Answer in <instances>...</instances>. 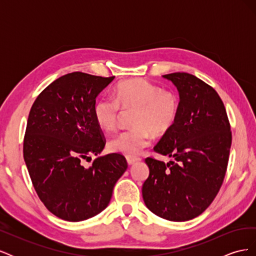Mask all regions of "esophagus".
I'll use <instances>...</instances> for the list:
<instances>
[{"instance_id": "34e87169", "label": "esophagus", "mask_w": 256, "mask_h": 256, "mask_svg": "<svg viewBox=\"0 0 256 256\" xmlns=\"http://www.w3.org/2000/svg\"><path fill=\"white\" fill-rule=\"evenodd\" d=\"M126 159H127V162H128L129 166H132V164H136V162L140 161V158H134V157H127Z\"/></svg>"}]
</instances>
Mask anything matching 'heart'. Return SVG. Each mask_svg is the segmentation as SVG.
<instances>
[{"mask_svg": "<svg viewBox=\"0 0 256 256\" xmlns=\"http://www.w3.org/2000/svg\"><path fill=\"white\" fill-rule=\"evenodd\" d=\"M113 99L102 98L94 106L97 125L104 131L118 126L120 108L134 110V128L113 136L109 148L131 157L140 154L150 143L152 134L162 136L173 127L180 111V98L173 90H162L145 79H130L118 84Z\"/></svg>", "mask_w": 256, "mask_h": 256, "instance_id": "b5f03b06", "label": "heart"}]
</instances>
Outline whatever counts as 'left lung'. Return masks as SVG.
Wrapping results in <instances>:
<instances>
[{"instance_id":"1","label":"left lung","mask_w":256,"mask_h":256,"mask_svg":"<svg viewBox=\"0 0 256 256\" xmlns=\"http://www.w3.org/2000/svg\"><path fill=\"white\" fill-rule=\"evenodd\" d=\"M180 94L173 127L154 150L174 158H146L150 176L142 196L146 207L160 218L188 221L212 204L226 176L232 144L230 126L220 96L210 85L187 72L162 76Z\"/></svg>"}]
</instances>
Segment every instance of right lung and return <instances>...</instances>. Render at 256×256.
Masks as SVG:
<instances>
[{
	"label": "right lung",
	"instance_id": "add662e5",
	"mask_svg": "<svg viewBox=\"0 0 256 256\" xmlns=\"http://www.w3.org/2000/svg\"><path fill=\"white\" fill-rule=\"evenodd\" d=\"M114 78L67 74L48 85L30 108L23 157L40 200L63 220L78 222L102 212L128 168L120 154L98 157L90 168L82 166L104 148L94 106Z\"/></svg>",
	"mask_w": 256,
	"mask_h": 256
}]
</instances>
